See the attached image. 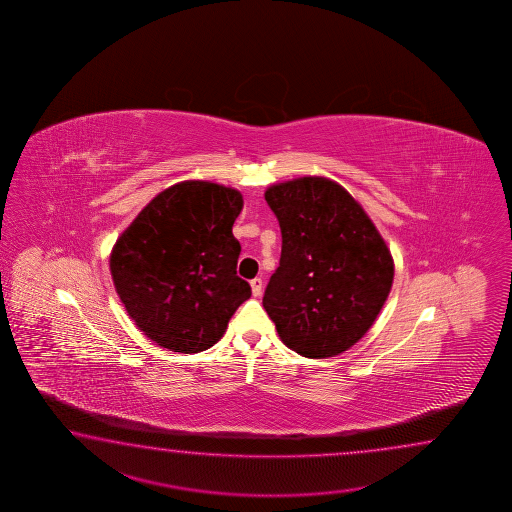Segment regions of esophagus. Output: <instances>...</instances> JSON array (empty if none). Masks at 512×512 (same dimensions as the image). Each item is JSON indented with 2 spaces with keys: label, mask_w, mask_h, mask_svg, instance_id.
I'll use <instances>...</instances> for the list:
<instances>
[{
  "label": "esophagus",
  "mask_w": 512,
  "mask_h": 512,
  "mask_svg": "<svg viewBox=\"0 0 512 512\" xmlns=\"http://www.w3.org/2000/svg\"><path fill=\"white\" fill-rule=\"evenodd\" d=\"M251 289L254 296H260L261 289H263V282H261V278H254V280H251Z\"/></svg>",
  "instance_id": "esophagus-1"
}]
</instances>
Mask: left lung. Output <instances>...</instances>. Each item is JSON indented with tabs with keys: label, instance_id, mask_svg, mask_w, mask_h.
<instances>
[{
	"label": "left lung",
	"instance_id": "8db88e82",
	"mask_svg": "<svg viewBox=\"0 0 512 512\" xmlns=\"http://www.w3.org/2000/svg\"><path fill=\"white\" fill-rule=\"evenodd\" d=\"M282 229L280 267L263 296L278 337L307 359L348 351L392 291V252L344 186L305 175L265 190Z\"/></svg>",
	"mask_w": 512,
	"mask_h": 512
}]
</instances>
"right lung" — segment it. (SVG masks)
Masks as SVG:
<instances>
[{
  "mask_svg": "<svg viewBox=\"0 0 512 512\" xmlns=\"http://www.w3.org/2000/svg\"><path fill=\"white\" fill-rule=\"evenodd\" d=\"M240 190L212 181L164 188L115 241L109 271L135 326L161 348L199 353L225 335L251 285L236 274Z\"/></svg>",
  "mask_w": 512,
  "mask_h": 512,
  "instance_id": "obj_1",
  "label": "right lung"
}]
</instances>
